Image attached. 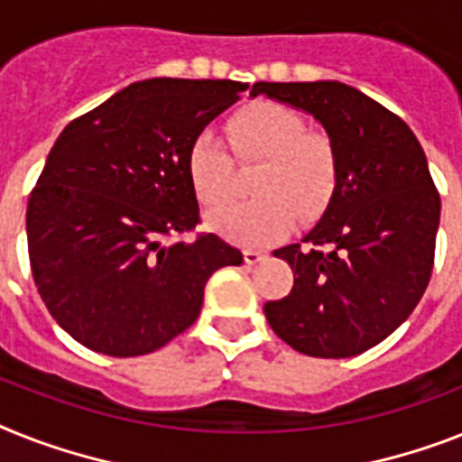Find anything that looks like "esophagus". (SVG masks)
I'll return each mask as SVG.
<instances>
[{
  "instance_id": "34e87169",
  "label": "esophagus",
  "mask_w": 462,
  "mask_h": 462,
  "mask_svg": "<svg viewBox=\"0 0 462 462\" xmlns=\"http://www.w3.org/2000/svg\"><path fill=\"white\" fill-rule=\"evenodd\" d=\"M243 259H245V264H259V262H264L266 259V253L247 247V250H243Z\"/></svg>"
}]
</instances>
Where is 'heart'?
<instances>
[{
    "label": "heart",
    "mask_w": 462,
    "mask_h": 462,
    "mask_svg": "<svg viewBox=\"0 0 462 462\" xmlns=\"http://www.w3.org/2000/svg\"><path fill=\"white\" fill-rule=\"evenodd\" d=\"M236 160L259 167L253 177L257 198L212 215L217 234L238 245H266L326 212L337 189L340 158L330 136L309 132L295 108L278 101H254L236 110L226 125ZM186 174L198 200L222 208L236 189L234 158L209 129L198 132L186 151Z\"/></svg>",
    "instance_id": "1"
}]
</instances>
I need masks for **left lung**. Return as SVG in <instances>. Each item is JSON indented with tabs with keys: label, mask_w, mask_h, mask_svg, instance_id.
<instances>
[{
	"label": "left lung",
	"mask_w": 462,
	"mask_h": 462,
	"mask_svg": "<svg viewBox=\"0 0 462 462\" xmlns=\"http://www.w3.org/2000/svg\"><path fill=\"white\" fill-rule=\"evenodd\" d=\"M250 94L314 116L340 158L319 224L273 250L295 283L264 304L266 321L307 356H356L409 319L432 276L441 200L428 158L402 117L335 79L257 82Z\"/></svg>",
	"instance_id": "8db88e82"
}]
</instances>
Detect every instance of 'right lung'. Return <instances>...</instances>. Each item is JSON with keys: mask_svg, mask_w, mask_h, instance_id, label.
<instances>
[{"mask_svg": "<svg viewBox=\"0 0 462 462\" xmlns=\"http://www.w3.org/2000/svg\"><path fill=\"white\" fill-rule=\"evenodd\" d=\"M234 79L153 78L72 120L30 193L32 278L49 314L108 356L151 354L181 335L205 285L240 250L200 222L186 174L190 139L234 106Z\"/></svg>", "mask_w": 462, "mask_h": 462, "instance_id": "add662e5", "label": "right lung"}]
</instances>
